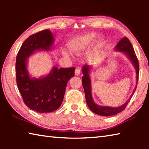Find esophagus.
<instances>
[{"instance_id":"esophagus-1","label":"esophagus","mask_w":149,"mask_h":149,"mask_svg":"<svg viewBox=\"0 0 149 149\" xmlns=\"http://www.w3.org/2000/svg\"><path fill=\"white\" fill-rule=\"evenodd\" d=\"M81 73V68L79 67H77L75 70V74L76 75H79Z\"/></svg>"}]
</instances>
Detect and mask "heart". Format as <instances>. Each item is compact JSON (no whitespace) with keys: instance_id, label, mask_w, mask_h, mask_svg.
I'll return each instance as SVG.
<instances>
[{"instance_id":"obj_1","label":"heart","mask_w":149,"mask_h":149,"mask_svg":"<svg viewBox=\"0 0 149 149\" xmlns=\"http://www.w3.org/2000/svg\"><path fill=\"white\" fill-rule=\"evenodd\" d=\"M95 36V33H91L83 35L81 36L74 39L70 42L69 45L70 50L75 54L81 53L91 46V45L94 41ZM103 44H104V41L101 37H99L95 41V45L97 47H102Z\"/></svg>"}]
</instances>
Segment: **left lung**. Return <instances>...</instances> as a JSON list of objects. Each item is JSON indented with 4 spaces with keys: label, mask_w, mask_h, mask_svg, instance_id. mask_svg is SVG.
Wrapping results in <instances>:
<instances>
[{
    "label": "left lung",
    "mask_w": 149,
    "mask_h": 149,
    "mask_svg": "<svg viewBox=\"0 0 149 149\" xmlns=\"http://www.w3.org/2000/svg\"><path fill=\"white\" fill-rule=\"evenodd\" d=\"M116 50H118V51H122L123 52H124V53L130 58V59L132 60V63L135 67L136 74H137V81H138L139 74V64L137 57L136 56L134 49H133L132 45L131 43L130 40L128 39L127 37H124V38H123L122 40H120V42H118V45H116ZM89 68L88 65H85V66L83 68V74H84V76L82 77V85L84 89L87 104L88 105V107L90 108V110H91L93 112L95 113V114L103 116H110L117 114L118 113L122 112V111L125 108L126 106L127 105L128 102H130L131 97L124 104L118 108L100 107V106H98L93 102L91 96V80L89 78ZM135 90L136 88L135 89L134 91H133V94H134Z\"/></svg>",
    "instance_id": "8db88e82"
}]
</instances>
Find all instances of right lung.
<instances>
[{
    "label": "right lung",
    "instance_id": "right-lung-1",
    "mask_svg": "<svg viewBox=\"0 0 149 149\" xmlns=\"http://www.w3.org/2000/svg\"><path fill=\"white\" fill-rule=\"evenodd\" d=\"M52 43V34L49 29L42 30L30 35L16 56L17 88L27 107L39 113L53 112L60 107L68 81L74 76V67H54L47 76L40 79L29 77L26 69L27 58L37 50H49Z\"/></svg>",
    "mask_w": 149,
    "mask_h": 149
}]
</instances>
